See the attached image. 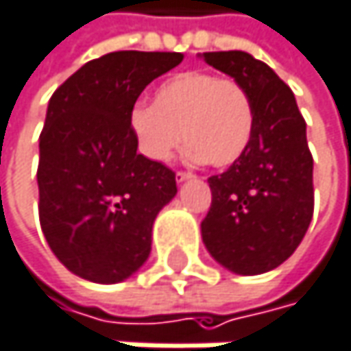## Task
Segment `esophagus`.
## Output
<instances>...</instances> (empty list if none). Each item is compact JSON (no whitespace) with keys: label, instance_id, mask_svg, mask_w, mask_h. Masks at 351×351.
<instances>
[{"label":"esophagus","instance_id":"1","mask_svg":"<svg viewBox=\"0 0 351 351\" xmlns=\"http://www.w3.org/2000/svg\"><path fill=\"white\" fill-rule=\"evenodd\" d=\"M195 174L193 172H187V170H179L177 172V183H185V181H189V179H193Z\"/></svg>","mask_w":351,"mask_h":351}]
</instances>
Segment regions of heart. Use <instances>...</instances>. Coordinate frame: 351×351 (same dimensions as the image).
<instances>
[{
  "instance_id": "b5f03b06",
  "label": "heart",
  "mask_w": 351,
  "mask_h": 351,
  "mask_svg": "<svg viewBox=\"0 0 351 351\" xmlns=\"http://www.w3.org/2000/svg\"><path fill=\"white\" fill-rule=\"evenodd\" d=\"M255 110L243 84L206 71H183L158 86L154 104H135L129 125L143 156L166 162L183 141L187 156L214 168L243 158Z\"/></svg>"
}]
</instances>
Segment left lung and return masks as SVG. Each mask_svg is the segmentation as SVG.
I'll list each match as a JSON object with an SVG mask.
<instances>
[{
  "instance_id": "1",
  "label": "left lung",
  "mask_w": 351,
  "mask_h": 351,
  "mask_svg": "<svg viewBox=\"0 0 351 351\" xmlns=\"http://www.w3.org/2000/svg\"><path fill=\"white\" fill-rule=\"evenodd\" d=\"M202 59L245 86L253 100V137L239 162L208 179L212 206L202 222L210 255L239 276L282 265L304 239L313 210V156L292 90L245 51Z\"/></svg>"
}]
</instances>
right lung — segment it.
<instances>
[{"label": "right lung", "mask_w": 351, "mask_h": 351, "mask_svg": "<svg viewBox=\"0 0 351 351\" xmlns=\"http://www.w3.org/2000/svg\"><path fill=\"white\" fill-rule=\"evenodd\" d=\"M183 53L114 51L82 65L51 96L38 139V216L55 257L75 276L117 284L149 257L174 172L137 154L129 112Z\"/></svg>", "instance_id": "right-lung-1"}]
</instances>
